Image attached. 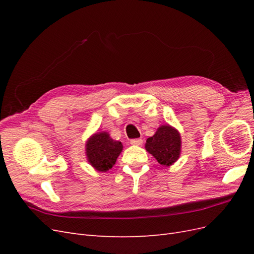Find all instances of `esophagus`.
<instances>
[{
    "mask_svg": "<svg viewBox=\"0 0 254 254\" xmlns=\"http://www.w3.org/2000/svg\"><path fill=\"white\" fill-rule=\"evenodd\" d=\"M142 143H143L142 139H132V140H130V144H131V145L140 146V145H142Z\"/></svg>",
    "mask_w": 254,
    "mask_h": 254,
    "instance_id": "obj_1",
    "label": "esophagus"
}]
</instances>
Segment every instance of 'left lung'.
Returning a JSON list of instances; mask_svg holds the SVG:
<instances>
[{"label": "left lung", "instance_id": "obj_1", "mask_svg": "<svg viewBox=\"0 0 254 254\" xmlns=\"http://www.w3.org/2000/svg\"><path fill=\"white\" fill-rule=\"evenodd\" d=\"M181 135L171 125H161L156 133L148 137L145 149L163 166H171L181 155Z\"/></svg>", "mask_w": 254, "mask_h": 254}]
</instances>
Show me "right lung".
<instances>
[{"instance_id":"add662e5","label":"right lung","mask_w":254,"mask_h":254,"mask_svg":"<svg viewBox=\"0 0 254 254\" xmlns=\"http://www.w3.org/2000/svg\"><path fill=\"white\" fill-rule=\"evenodd\" d=\"M122 150L123 144L106 131L95 132L86 142L87 160L97 172L105 173L112 168Z\"/></svg>"}]
</instances>
